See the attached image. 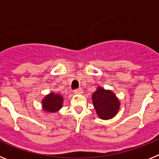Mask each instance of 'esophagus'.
Returning <instances> with one entry per match:
<instances>
[{"instance_id": "obj_1", "label": "esophagus", "mask_w": 159, "mask_h": 159, "mask_svg": "<svg viewBox=\"0 0 159 159\" xmlns=\"http://www.w3.org/2000/svg\"><path fill=\"white\" fill-rule=\"evenodd\" d=\"M82 89H81V88H78V89H74V93H76V94H78V93H82Z\"/></svg>"}]
</instances>
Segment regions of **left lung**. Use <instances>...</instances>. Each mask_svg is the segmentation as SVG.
<instances>
[{"mask_svg":"<svg viewBox=\"0 0 159 159\" xmlns=\"http://www.w3.org/2000/svg\"><path fill=\"white\" fill-rule=\"evenodd\" d=\"M92 100L97 114L102 119L113 118L119 110V101L112 91L98 87L93 93Z\"/></svg>","mask_w":159,"mask_h":159,"instance_id":"obj_1","label":"left lung"}]
</instances>
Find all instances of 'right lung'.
Segmentation results:
<instances>
[{
  "label": "right lung",
  "instance_id": "1",
  "mask_svg": "<svg viewBox=\"0 0 159 159\" xmlns=\"http://www.w3.org/2000/svg\"><path fill=\"white\" fill-rule=\"evenodd\" d=\"M63 98L59 94L51 93L42 101V106L45 111L50 113L57 112L62 106Z\"/></svg>",
  "mask_w": 159,
  "mask_h": 159
}]
</instances>
